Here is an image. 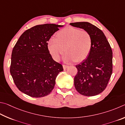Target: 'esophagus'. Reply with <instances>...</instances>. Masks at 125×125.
I'll return each mask as SVG.
<instances>
[{
    "mask_svg": "<svg viewBox=\"0 0 125 125\" xmlns=\"http://www.w3.org/2000/svg\"><path fill=\"white\" fill-rule=\"evenodd\" d=\"M62 67H63V69H64V70H65V69H66L67 67H69V66H67V65H63Z\"/></svg>",
    "mask_w": 125,
    "mask_h": 125,
    "instance_id": "34e87169",
    "label": "esophagus"
}]
</instances>
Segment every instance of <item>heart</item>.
<instances>
[{"label":"heart","instance_id":"heart-1","mask_svg":"<svg viewBox=\"0 0 125 125\" xmlns=\"http://www.w3.org/2000/svg\"><path fill=\"white\" fill-rule=\"evenodd\" d=\"M92 44V39L88 32L69 26L60 31L57 37L49 39L48 48L55 60H58L66 51L64 58L65 62H80L88 56Z\"/></svg>","mask_w":125,"mask_h":125}]
</instances>
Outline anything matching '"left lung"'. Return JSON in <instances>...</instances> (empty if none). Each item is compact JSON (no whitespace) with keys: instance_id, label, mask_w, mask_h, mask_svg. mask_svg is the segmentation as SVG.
Here are the masks:
<instances>
[{"instance_id":"left-lung-1","label":"left lung","mask_w":125,"mask_h":125,"mask_svg":"<svg viewBox=\"0 0 125 125\" xmlns=\"http://www.w3.org/2000/svg\"><path fill=\"white\" fill-rule=\"evenodd\" d=\"M90 34L92 44L87 58L76 65L78 70L74 85L81 94L94 96L107 86L113 72V52L110 44L101 30L88 22L70 23Z\"/></svg>"}]
</instances>
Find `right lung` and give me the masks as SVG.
<instances>
[{
    "label": "right lung",
    "mask_w": 125,
    "mask_h": 125,
    "mask_svg": "<svg viewBox=\"0 0 125 125\" xmlns=\"http://www.w3.org/2000/svg\"><path fill=\"white\" fill-rule=\"evenodd\" d=\"M63 25L52 23L35 26L24 32L12 49L10 73L20 91L40 98L52 92L62 66L52 58L48 42Z\"/></svg>",
    "instance_id": "right-lung-1"
}]
</instances>
